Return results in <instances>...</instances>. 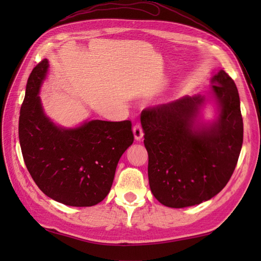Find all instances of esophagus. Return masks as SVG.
<instances>
[{
	"instance_id": "obj_1",
	"label": "esophagus",
	"mask_w": 261,
	"mask_h": 261,
	"mask_svg": "<svg viewBox=\"0 0 261 261\" xmlns=\"http://www.w3.org/2000/svg\"><path fill=\"white\" fill-rule=\"evenodd\" d=\"M132 132H134V136H135V139L137 141H140L142 138H143V131H142V127L139 124H136L134 126V129H132Z\"/></svg>"
}]
</instances>
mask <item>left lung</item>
<instances>
[{"instance_id": "1", "label": "left lung", "mask_w": 261, "mask_h": 261, "mask_svg": "<svg viewBox=\"0 0 261 261\" xmlns=\"http://www.w3.org/2000/svg\"><path fill=\"white\" fill-rule=\"evenodd\" d=\"M215 119L205 121L208 106ZM141 126L151 193L165 206L182 208L214 197L228 184L243 142L240 97L224 70L210 91L145 110Z\"/></svg>"}]
</instances>
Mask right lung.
Here are the masks:
<instances>
[{"label":"right lung","mask_w":261,"mask_h":261,"mask_svg":"<svg viewBox=\"0 0 261 261\" xmlns=\"http://www.w3.org/2000/svg\"><path fill=\"white\" fill-rule=\"evenodd\" d=\"M48 70L43 59L27 83L19 119L22 156L48 197L68 206H93L107 197L119 160L134 142L131 122L87 119L71 127L55 123L39 96Z\"/></svg>","instance_id":"1"}]
</instances>
